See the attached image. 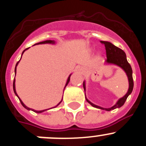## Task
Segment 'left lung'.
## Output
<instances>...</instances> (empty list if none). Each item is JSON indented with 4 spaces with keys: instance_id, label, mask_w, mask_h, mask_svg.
<instances>
[{
    "instance_id": "1",
    "label": "left lung",
    "mask_w": 146,
    "mask_h": 146,
    "mask_svg": "<svg viewBox=\"0 0 146 146\" xmlns=\"http://www.w3.org/2000/svg\"><path fill=\"white\" fill-rule=\"evenodd\" d=\"M100 43L104 44L105 47H106V56H107V60H106V63H108V64L116 65V66L121 67V68L125 72V73H126L127 76H128V82H129V88H128V92H127L126 94H125L123 98H120L113 106H112L111 108H105L100 107V106L93 104V103H92L91 102L89 101V100L86 98V100H87V102L90 103L93 107L97 108L99 109H102V110H105V111H111V110L118 108H121V106H123L125 100H126L127 98H128V96L132 93L133 89V70L132 68H131V65L128 63V60H127L126 55H125V53L123 50H121L119 48L116 47V46H114L113 44H112V43H110V42L102 41L101 40ZM83 88H84V90L86 91V83H85V81H83ZM85 96H86V93H85Z\"/></svg>"
}]
</instances>
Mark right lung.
I'll return each instance as SVG.
<instances>
[{
    "label": "right lung",
    "mask_w": 146,
    "mask_h": 146,
    "mask_svg": "<svg viewBox=\"0 0 146 146\" xmlns=\"http://www.w3.org/2000/svg\"><path fill=\"white\" fill-rule=\"evenodd\" d=\"M44 43H52V44H54V43H55V41H54V40H45V41H43V42H40V43H36V44H35V45H38V44H44ZM27 49H28V48L25 49V50H24L23 51V53H22V55L23 54V53H24V52L25 51V50H27ZM21 57H22V56H21ZM20 60H21V59H20ZM19 61H20V60H19ZM19 61H18V63H16V65H15V73H16V67H17V66H18V63H19ZM70 76H71V74H70V76H69L68 78V80H67V82H66V86H65V88L66 87V86H67V85H68V83H69V81H70ZM15 78H14V80H13V91H14V93H15V94L16 95V96H17V97L18 98V99H19V100H20V101H21V104H22V106H23V107L25 108H26L27 110H28V111H30V110H31V111H34V112H35V113H43V112H44V111H47V110H49V109H46V110H43V111H35V110H33V109H31V108H30L27 107V106H25V105L23 103V101H22V100H21V98H20L18 97V94H17L16 91H15ZM65 88H64V89H65ZM62 100H63V99H62ZM62 100H60V103H59L57 105V106H55L54 108L57 107V106H58V105L60 104V103H61V102H62Z\"/></svg>",
    "instance_id": "add662e5"
}]
</instances>
